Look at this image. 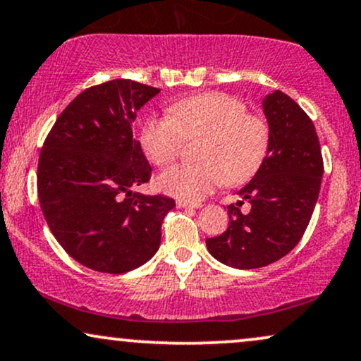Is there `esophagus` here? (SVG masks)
I'll use <instances>...</instances> for the list:
<instances>
[{"label": "esophagus", "mask_w": 361, "mask_h": 361, "mask_svg": "<svg viewBox=\"0 0 361 361\" xmlns=\"http://www.w3.org/2000/svg\"><path fill=\"white\" fill-rule=\"evenodd\" d=\"M176 205H178V208H200L202 207L200 203H190V202H186V200H178Z\"/></svg>", "instance_id": "34e87169"}]
</instances>
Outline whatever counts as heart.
Listing matches in <instances>:
<instances>
[{
    "mask_svg": "<svg viewBox=\"0 0 361 361\" xmlns=\"http://www.w3.org/2000/svg\"><path fill=\"white\" fill-rule=\"evenodd\" d=\"M203 137L197 164L169 168L158 178L159 188L186 202H198L220 183H245L266 159L269 126L249 114L240 99L224 92H203L173 102L168 117H151L141 128V146L156 166L180 156L183 139Z\"/></svg>",
    "mask_w": 361,
    "mask_h": 361,
    "instance_id": "obj_1",
    "label": "heart"
}]
</instances>
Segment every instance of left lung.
<instances>
[{"label": "left lung", "mask_w": 361, "mask_h": 361, "mask_svg": "<svg viewBox=\"0 0 361 361\" xmlns=\"http://www.w3.org/2000/svg\"><path fill=\"white\" fill-rule=\"evenodd\" d=\"M269 124V151L259 171L237 192L250 203L228 205V227L207 238L219 262L235 269L269 266L288 255L310 224L323 178V156L314 124L288 94L274 90L264 97Z\"/></svg>", "instance_id": "1"}]
</instances>
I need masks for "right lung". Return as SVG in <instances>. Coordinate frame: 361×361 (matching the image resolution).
<instances>
[{
  "label": "right lung",
  "mask_w": 361,
  "mask_h": 361,
  "mask_svg": "<svg viewBox=\"0 0 361 361\" xmlns=\"http://www.w3.org/2000/svg\"><path fill=\"white\" fill-rule=\"evenodd\" d=\"M159 89L129 79L94 85L65 107L38 161V198L63 250L82 266L123 274L146 264L161 244L175 200L142 195L151 166L133 137L137 111Z\"/></svg>",
  "instance_id": "add662e5"
}]
</instances>
